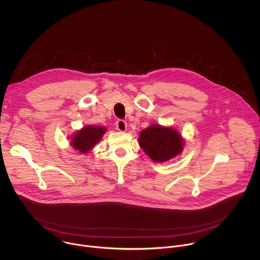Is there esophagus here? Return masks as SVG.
I'll list each match as a JSON object with an SVG mask.
<instances>
[{"label":"esophagus","mask_w":260,"mask_h":260,"mask_svg":"<svg viewBox=\"0 0 260 260\" xmlns=\"http://www.w3.org/2000/svg\"><path fill=\"white\" fill-rule=\"evenodd\" d=\"M116 128L120 132H125L127 130V123L124 120H118L116 123Z\"/></svg>","instance_id":"esophagus-1"}]
</instances>
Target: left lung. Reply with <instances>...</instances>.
I'll return each mask as SVG.
<instances>
[{
  "label": "left lung",
  "instance_id": "8db88e82",
  "mask_svg": "<svg viewBox=\"0 0 260 260\" xmlns=\"http://www.w3.org/2000/svg\"><path fill=\"white\" fill-rule=\"evenodd\" d=\"M139 145L157 163L167 162L182 153L185 140L173 126L151 124L139 134Z\"/></svg>",
  "mask_w": 260,
  "mask_h": 260
}]
</instances>
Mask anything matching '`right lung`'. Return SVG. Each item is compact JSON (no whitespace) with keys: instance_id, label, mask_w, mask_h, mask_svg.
<instances>
[{"instance_id":"obj_1","label":"right lung","mask_w":260,"mask_h":260,"mask_svg":"<svg viewBox=\"0 0 260 260\" xmlns=\"http://www.w3.org/2000/svg\"><path fill=\"white\" fill-rule=\"evenodd\" d=\"M107 128L103 126L87 125L77 130L70 137V145L81 154L90 153L95 145L101 141Z\"/></svg>"}]
</instances>
